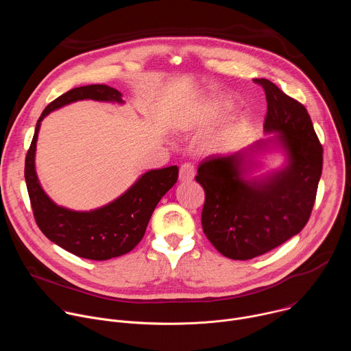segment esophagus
Wrapping results in <instances>:
<instances>
[{
	"label": "esophagus",
	"instance_id": "1",
	"mask_svg": "<svg viewBox=\"0 0 351 351\" xmlns=\"http://www.w3.org/2000/svg\"><path fill=\"white\" fill-rule=\"evenodd\" d=\"M194 175H195V168L190 162L183 164L179 169V180L180 182H190V180H193Z\"/></svg>",
	"mask_w": 351,
	"mask_h": 351
}]
</instances>
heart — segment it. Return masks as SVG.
I'll use <instances>...</instances> for the list:
<instances>
[{"mask_svg": "<svg viewBox=\"0 0 351 351\" xmlns=\"http://www.w3.org/2000/svg\"><path fill=\"white\" fill-rule=\"evenodd\" d=\"M232 106L225 98L221 97H210L203 99L198 106V121L204 125H211L219 122L222 118L226 117V114L230 111ZM236 133V126L228 128L225 132L221 133V136L217 140V145H225L232 136Z\"/></svg>", "mask_w": 351, "mask_h": 351, "instance_id": "heart-1", "label": "heart"}]
</instances>
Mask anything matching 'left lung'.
I'll return each instance as SVG.
<instances>
[{
  "instance_id": "1",
  "label": "left lung",
  "mask_w": 351,
  "mask_h": 351,
  "mask_svg": "<svg viewBox=\"0 0 351 351\" xmlns=\"http://www.w3.org/2000/svg\"><path fill=\"white\" fill-rule=\"evenodd\" d=\"M254 83L267 97L264 129L278 133L289 165L265 179L244 180L248 149H243L206 158L195 176L206 193L202 223L207 239L222 256L241 261L271 252L307 225L322 173L324 148L306 107L268 79Z\"/></svg>"
}]
</instances>
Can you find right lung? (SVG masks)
<instances>
[{
  "mask_svg": "<svg viewBox=\"0 0 351 351\" xmlns=\"http://www.w3.org/2000/svg\"><path fill=\"white\" fill-rule=\"evenodd\" d=\"M123 103L122 94L107 84L75 87L49 103L37 121L32 144L25 161V179L33 215L40 230L66 252L87 260L104 261L123 256L143 239L162 195L176 183V165L153 169L144 173L115 202L88 213L71 211L54 204L41 189L36 169L34 154L40 122L51 111L77 99Z\"/></svg>",
  "mask_w": 351,
  "mask_h": 351,
  "instance_id": "obj_1",
  "label": "right lung"
}]
</instances>
